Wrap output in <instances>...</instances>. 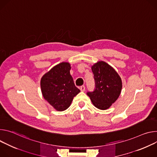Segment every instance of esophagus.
I'll use <instances>...</instances> for the list:
<instances>
[{"label": "esophagus", "mask_w": 157, "mask_h": 157, "mask_svg": "<svg viewBox=\"0 0 157 157\" xmlns=\"http://www.w3.org/2000/svg\"><path fill=\"white\" fill-rule=\"evenodd\" d=\"M80 90L82 92H84V91H85V86H84V85H82V86H81L80 87Z\"/></svg>", "instance_id": "obj_1"}]
</instances>
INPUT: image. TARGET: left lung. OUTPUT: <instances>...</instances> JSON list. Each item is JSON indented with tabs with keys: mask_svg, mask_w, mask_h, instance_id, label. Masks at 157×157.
<instances>
[{
	"mask_svg": "<svg viewBox=\"0 0 157 157\" xmlns=\"http://www.w3.org/2000/svg\"><path fill=\"white\" fill-rule=\"evenodd\" d=\"M95 88L93 92H88L94 105L98 109H108L118 98L122 82L118 73L110 65L99 61L92 66Z\"/></svg>",
	"mask_w": 157,
	"mask_h": 157,
	"instance_id": "left-lung-1",
	"label": "left lung"
}]
</instances>
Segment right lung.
<instances>
[{"instance_id":"obj_1","label":"right lung","mask_w":157,"mask_h":157,"mask_svg":"<svg viewBox=\"0 0 157 157\" xmlns=\"http://www.w3.org/2000/svg\"><path fill=\"white\" fill-rule=\"evenodd\" d=\"M71 69L69 63L62 62L51 68L40 80L44 98L57 111L67 109L80 92L70 74Z\"/></svg>"}]
</instances>
